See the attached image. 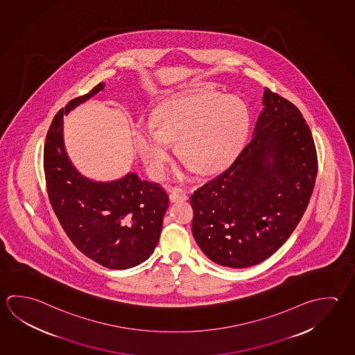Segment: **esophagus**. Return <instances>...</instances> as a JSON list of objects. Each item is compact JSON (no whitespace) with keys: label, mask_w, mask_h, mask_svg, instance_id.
Here are the masks:
<instances>
[{"label":"esophagus","mask_w":355,"mask_h":355,"mask_svg":"<svg viewBox=\"0 0 355 355\" xmlns=\"http://www.w3.org/2000/svg\"><path fill=\"white\" fill-rule=\"evenodd\" d=\"M168 198H170L171 202H179V201H185L187 199V193H182L181 190H178V189H174L168 195Z\"/></svg>","instance_id":"1"}]
</instances>
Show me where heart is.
Masks as SVG:
<instances>
[{
    "mask_svg": "<svg viewBox=\"0 0 355 355\" xmlns=\"http://www.w3.org/2000/svg\"><path fill=\"white\" fill-rule=\"evenodd\" d=\"M153 126L135 130L136 148L148 174L160 179L170 155L176 154L200 175L230 165L245 144L250 129L248 105L238 96L199 92L168 100L156 111Z\"/></svg>",
    "mask_w": 355,
    "mask_h": 355,
    "instance_id": "heart-1",
    "label": "heart"
}]
</instances>
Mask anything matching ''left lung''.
<instances>
[{
    "mask_svg": "<svg viewBox=\"0 0 355 355\" xmlns=\"http://www.w3.org/2000/svg\"><path fill=\"white\" fill-rule=\"evenodd\" d=\"M250 142L190 198L193 235L216 264L249 268L291 236L309 204L315 145L297 106L265 87Z\"/></svg>",
    "mask_w": 355,
    "mask_h": 355,
    "instance_id": "obj_1",
    "label": "left lung"
}]
</instances>
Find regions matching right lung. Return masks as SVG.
<instances>
[{
  "mask_svg": "<svg viewBox=\"0 0 355 355\" xmlns=\"http://www.w3.org/2000/svg\"><path fill=\"white\" fill-rule=\"evenodd\" d=\"M95 86L60 110L46 136L44 151L47 193L66 235L80 252L109 269H129L154 252L168 207L159 184L129 173L114 181L91 180L78 171L66 153L64 115L103 90Z\"/></svg>",
  "mask_w": 355,
  "mask_h": 355,
  "instance_id": "obj_1",
  "label": "right lung"
}]
</instances>
